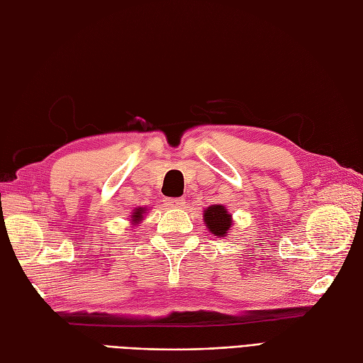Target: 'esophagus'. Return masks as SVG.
Here are the masks:
<instances>
[{"label": "esophagus", "mask_w": 363, "mask_h": 363, "mask_svg": "<svg viewBox=\"0 0 363 363\" xmlns=\"http://www.w3.org/2000/svg\"><path fill=\"white\" fill-rule=\"evenodd\" d=\"M166 203H168L171 208H182V206H184V199H166Z\"/></svg>", "instance_id": "obj_1"}]
</instances>
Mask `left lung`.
<instances>
[{
    "mask_svg": "<svg viewBox=\"0 0 363 363\" xmlns=\"http://www.w3.org/2000/svg\"><path fill=\"white\" fill-rule=\"evenodd\" d=\"M203 218L206 228L218 238L226 237L232 228V215L221 204H212L208 209H204Z\"/></svg>",
    "mask_w": 363,
    "mask_h": 363,
    "instance_id": "1",
    "label": "left lung"
}]
</instances>
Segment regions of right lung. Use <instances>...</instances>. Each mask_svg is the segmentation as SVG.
I'll list each match as a JSON object with an SVG mask.
<instances>
[{
  "label": "right lung",
  "mask_w": 363,
  "mask_h": 363,
  "mask_svg": "<svg viewBox=\"0 0 363 363\" xmlns=\"http://www.w3.org/2000/svg\"><path fill=\"white\" fill-rule=\"evenodd\" d=\"M145 211H146V208H137V209L133 212V215H131V223H133V224H139V223L142 221V218H143Z\"/></svg>",
  "instance_id": "right-lung-1"
}]
</instances>
